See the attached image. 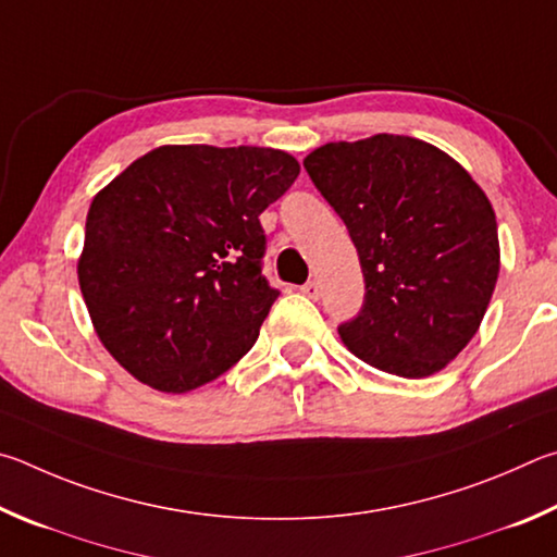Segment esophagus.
Listing matches in <instances>:
<instances>
[{
  "label": "esophagus",
  "instance_id": "1",
  "mask_svg": "<svg viewBox=\"0 0 557 557\" xmlns=\"http://www.w3.org/2000/svg\"><path fill=\"white\" fill-rule=\"evenodd\" d=\"M304 290V296H308V298H313V300H318L320 298V284L318 281H308V284L300 288Z\"/></svg>",
  "mask_w": 557,
  "mask_h": 557
}]
</instances>
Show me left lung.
Wrapping results in <instances>:
<instances>
[{"instance_id":"obj_1","label":"left lung","mask_w":557,"mask_h":557,"mask_svg":"<svg viewBox=\"0 0 557 557\" xmlns=\"http://www.w3.org/2000/svg\"><path fill=\"white\" fill-rule=\"evenodd\" d=\"M304 165L364 273V306L337 327L343 343L388 374L441 372L480 330L499 276L490 198L453 156L401 134L325 144Z\"/></svg>"}]
</instances>
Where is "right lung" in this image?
I'll return each mask as SVG.
<instances>
[{"label":"right lung","instance_id":"1","mask_svg":"<svg viewBox=\"0 0 557 557\" xmlns=\"http://www.w3.org/2000/svg\"><path fill=\"white\" fill-rule=\"evenodd\" d=\"M298 173L263 146H159L95 195L77 281L97 337L134 379L185 394L249 352L278 298L259 214Z\"/></svg>","mask_w":557,"mask_h":557}]
</instances>
